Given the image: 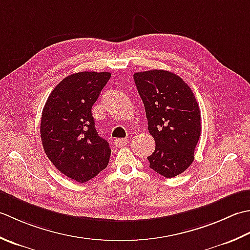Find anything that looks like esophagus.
<instances>
[{"label": "esophagus", "instance_id": "34e87169", "mask_svg": "<svg viewBox=\"0 0 250 250\" xmlns=\"http://www.w3.org/2000/svg\"><path fill=\"white\" fill-rule=\"evenodd\" d=\"M127 142H128L127 139H116L114 141V146L115 147H122V146H125L127 145Z\"/></svg>", "mask_w": 250, "mask_h": 250}]
</instances>
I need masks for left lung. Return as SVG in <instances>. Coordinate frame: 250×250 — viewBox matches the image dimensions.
<instances>
[{
	"instance_id": "obj_1",
	"label": "left lung",
	"mask_w": 250,
	"mask_h": 250,
	"mask_svg": "<svg viewBox=\"0 0 250 250\" xmlns=\"http://www.w3.org/2000/svg\"><path fill=\"white\" fill-rule=\"evenodd\" d=\"M144 101L147 129L155 150L147 157L150 168L165 178L188 169L194 161L201 136V111L193 91L177 74L150 70L134 74Z\"/></svg>"
}]
</instances>
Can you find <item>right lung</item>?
Returning <instances> with one entry per match:
<instances>
[{
  "instance_id": "right-lung-1",
  "label": "right lung",
  "mask_w": 250,
  "mask_h": 250,
  "mask_svg": "<svg viewBox=\"0 0 250 250\" xmlns=\"http://www.w3.org/2000/svg\"><path fill=\"white\" fill-rule=\"evenodd\" d=\"M111 78L109 72L84 71L56 86L44 105L41 139L49 161L63 175L86 182L108 166L109 144L98 135L91 106Z\"/></svg>"
}]
</instances>
